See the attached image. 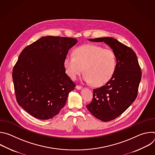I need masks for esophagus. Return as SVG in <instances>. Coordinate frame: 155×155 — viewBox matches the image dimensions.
<instances>
[{
  "label": "esophagus",
  "mask_w": 155,
  "mask_h": 155,
  "mask_svg": "<svg viewBox=\"0 0 155 155\" xmlns=\"http://www.w3.org/2000/svg\"><path fill=\"white\" fill-rule=\"evenodd\" d=\"M76 89L78 90H81L82 89V87L81 86H76Z\"/></svg>",
  "instance_id": "34e87169"
}]
</instances>
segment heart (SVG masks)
<instances>
[{"label":"heart","mask_w":155,"mask_h":155,"mask_svg":"<svg viewBox=\"0 0 155 155\" xmlns=\"http://www.w3.org/2000/svg\"><path fill=\"white\" fill-rule=\"evenodd\" d=\"M64 70L68 75L75 80L83 71V80L87 83L102 86L114 76L117 60L114 52L104 49L95 44H86L74 51V56L68 54L63 61Z\"/></svg>","instance_id":"obj_1"}]
</instances>
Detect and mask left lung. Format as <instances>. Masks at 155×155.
Returning a JSON list of instances; mask_svg holds the SVG:
<instances>
[{"instance_id":"8db88e82","label":"left lung","mask_w":155,"mask_h":155,"mask_svg":"<svg viewBox=\"0 0 155 155\" xmlns=\"http://www.w3.org/2000/svg\"><path fill=\"white\" fill-rule=\"evenodd\" d=\"M88 40L104 42L116 56L117 67L114 76L104 86L93 90V100L86 105L96 118L109 121L122 114L136 99L141 69L135 52L118 40L101 37Z\"/></svg>"}]
</instances>
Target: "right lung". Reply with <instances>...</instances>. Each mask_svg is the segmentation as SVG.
Segmentation results:
<instances>
[{
	"label": "right lung",
	"mask_w": 155,
	"mask_h": 155,
	"mask_svg": "<svg viewBox=\"0 0 155 155\" xmlns=\"http://www.w3.org/2000/svg\"><path fill=\"white\" fill-rule=\"evenodd\" d=\"M77 43L73 38L42 37L26 47L14 66L16 101L32 117L48 120L59 114L75 84L65 74L63 61Z\"/></svg>",
	"instance_id": "1"
}]
</instances>
